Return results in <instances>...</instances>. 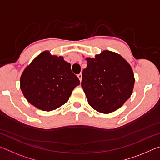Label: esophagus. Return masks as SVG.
<instances>
[{"instance_id": "1", "label": "esophagus", "mask_w": 160, "mask_h": 160, "mask_svg": "<svg viewBox=\"0 0 160 160\" xmlns=\"http://www.w3.org/2000/svg\"><path fill=\"white\" fill-rule=\"evenodd\" d=\"M78 78H79V80H80V81L81 82V80H82V74H81V73L78 74Z\"/></svg>"}]
</instances>
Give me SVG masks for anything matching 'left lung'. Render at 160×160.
Instances as JSON below:
<instances>
[{
  "label": "left lung",
  "instance_id": "8db88e82",
  "mask_svg": "<svg viewBox=\"0 0 160 160\" xmlns=\"http://www.w3.org/2000/svg\"><path fill=\"white\" fill-rule=\"evenodd\" d=\"M86 59L81 85L89 104L103 113L117 110L130 98L133 89L131 66L122 56L109 51Z\"/></svg>",
  "mask_w": 160,
  "mask_h": 160
}]
</instances>
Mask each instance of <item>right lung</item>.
Here are the masks:
<instances>
[{"instance_id": "obj_1", "label": "right lung", "mask_w": 160, "mask_h": 160, "mask_svg": "<svg viewBox=\"0 0 160 160\" xmlns=\"http://www.w3.org/2000/svg\"><path fill=\"white\" fill-rule=\"evenodd\" d=\"M61 56L44 51L24 70L20 88L27 100L42 111H52L68 101L80 80Z\"/></svg>"}]
</instances>
